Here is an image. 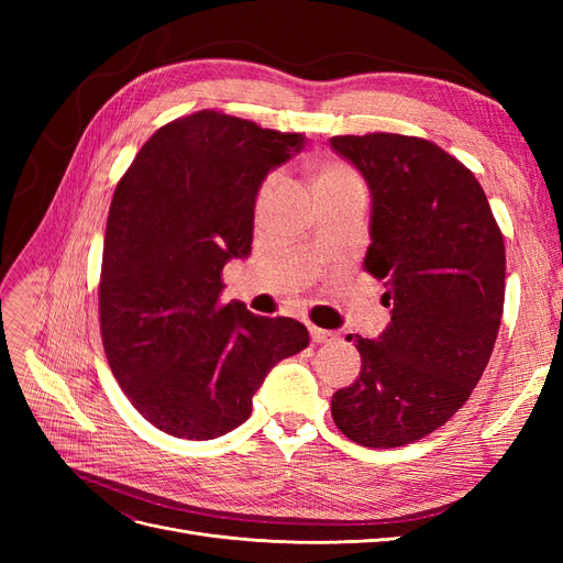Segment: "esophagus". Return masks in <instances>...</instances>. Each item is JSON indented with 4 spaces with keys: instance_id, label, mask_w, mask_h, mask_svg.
Here are the masks:
<instances>
[{
    "instance_id": "esophagus-1",
    "label": "esophagus",
    "mask_w": 563,
    "mask_h": 563,
    "mask_svg": "<svg viewBox=\"0 0 563 563\" xmlns=\"http://www.w3.org/2000/svg\"><path fill=\"white\" fill-rule=\"evenodd\" d=\"M310 338H312V343H331V340L338 338V333L319 329V327H310Z\"/></svg>"
}]
</instances>
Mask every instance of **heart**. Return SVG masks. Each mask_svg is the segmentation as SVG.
<instances>
[{
    "mask_svg": "<svg viewBox=\"0 0 563 563\" xmlns=\"http://www.w3.org/2000/svg\"><path fill=\"white\" fill-rule=\"evenodd\" d=\"M350 185H362L350 166L340 164V162H323L317 166V172H314L317 195L340 190V187H350Z\"/></svg>",
    "mask_w": 563,
    "mask_h": 563,
    "instance_id": "heart-1",
    "label": "heart"
}]
</instances>
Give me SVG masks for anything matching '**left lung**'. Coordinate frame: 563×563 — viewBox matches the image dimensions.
I'll return each instance as SVG.
<instances>
[{
  "mask_svg": "<svg viewBox=\"0 0 563 563\" xmlns=\"http://www.w3.org/2000/svg\"><path fill=\"white\" fill-rule=\"evenodd\" d=\"M329 143L368 185L364 267L391 308L376 340L354 338L362 371L331 413L356 444L395 449L441 428L479 383L500 329L505 244L482 185L439 145L399 133Z\"/></svg>",
  "mask_w": 563,
  "mask_h": 563,
  "instance_id": "1",
  "label": "left lung"
}]
</instances>
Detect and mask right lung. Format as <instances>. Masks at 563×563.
<instances>
[{"instance_id": "add662e5", "label": "right lung", "mask_w": 563, "mask_h": 563, "mask_svg": "<svg viewBox=\"0 0 563 563\" xmlns=\"http://www.w3.org/2000/svg\"><path fill=\"white\" fill-rule=\"evenodd\" d=\"M302 147V133L201 110L155 131L117 185L100 333L119 387L166 434L240 428L272 366L310 343L296 319L220 302V272L251 253L263 180Z\"/></svg>"}]
</instances>
